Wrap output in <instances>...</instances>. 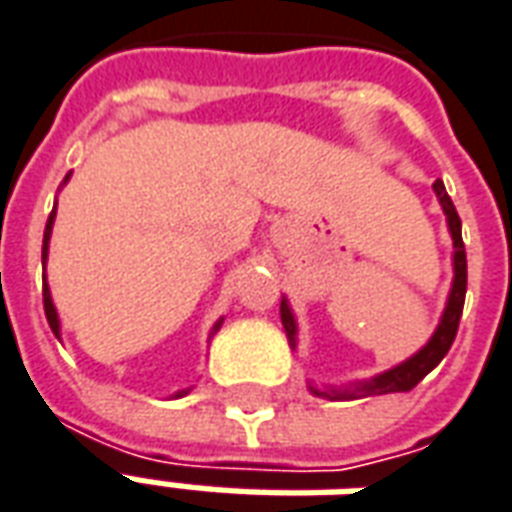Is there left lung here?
<instances>
[{
	"mask_svg": "<svg viewBox=\"0 0 512 512\" xmlns=\"http://www.w3.org/2000/svg\"><path fill=\"white\" fill-rule=\"evenodd\" d=\"M433 191L441 202V211L447 216V227H450L452 235V288L450 296H447V307L441 312V321L436 326V332L428 340L425 348H419L417 354L400 362L392 370H384L378 373L370 381H356V384L348 386H318L310 384V392L318 397H329V400H356V397H373V395H389V392H408L428 376L433 367L439 365L441 359L447 356L450 351L452 340L458 334V323H461V312H463V299H466V249H463V238H461V216L455 211L452 205L450 194L444 189V183L436 180L433 183ZM279 315H282V326H285V334H288L290 348H296V318L290 312L288 301L282 299L279 304Z\"/></svg>",
	"mask_w": 512,
	"mask_h": 512,
	"instance_id": "obj_1",
	"label": "left lung"
}]
</instances>
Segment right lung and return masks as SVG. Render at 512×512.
I'll return each instance as SVG.
<instances>
[{
  "label": "right lung",
  "mask_w": 512,
  "mask_h": 512,
  "mask_svg": "<svg viewBox=\"0 0 512 512\" xmlns=\"http://www.w3.org/2000/svg\"><path fill=\"white\" fill-rule=\"evenodd\" d=\"M68 178H71V175H65V180H68ZM54 216H57V205H54V211L49 213V222H46V233H43V310H46V321H49L51 332H54V337L60 340V318H57L54 301H51V290H49V285H46V257H49V238H51V227H54ZM222 321H224V318H219V321L213 323L211 334H216L219 329H222ZM183 395H189V389H180L175 397H183Z\"/></svg>",
  "instance_id": "obj_1"
}]
</instances>
